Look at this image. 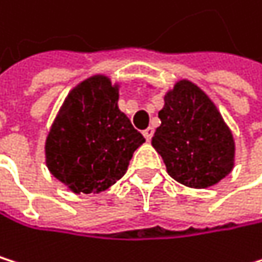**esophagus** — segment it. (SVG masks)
Listing matches in <instances>:
<instances>
[{
	"label": "esophagus",
	"instance_id": "1",
	"mask_svg": "<svg viewBox=\"0 0 262 262\" xmlns=\"http://www.w3.org/2000/svg\"><path fill=\"white\" fill-rule=\"evenodd\" d=\"M143 135H144L146 141H150V138H152V135H154V128H152V127L146 128V130H144V132H143Z\"/></svg>",
	"mask_w": 262,
	"mask_h": 262
}]
</instances>
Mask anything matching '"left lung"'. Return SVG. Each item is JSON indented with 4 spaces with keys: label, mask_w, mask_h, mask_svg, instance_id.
Wrapping results in <instances>:
<instances>
[{
    "label": "left lung",
    "mask_w": 262,
    "mask_h": 262,
    "mask_svg": "<svg viewBox=\"0 0 262 262\" xmlns=\"http://www.w3.org/2000/svg\"><path fill=\"white\" fill-rule=\"evenodd\" d=\"M158 118L161 124L152 137V146L176 182L205 189L233 171V132L213 99L197 83L177 80L164 93Z\"/></svg>",
    "instance_id": "1"
}]
</instances>
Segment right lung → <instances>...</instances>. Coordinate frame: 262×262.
Here are the masks:
<instances>
[{
    "instance_id": "1",
    "label": "right lung",
    "mask_w": 262,
    "mask_h": 262,
    "mask_svg": "<svg viewBox=\"0 0 262 262\" xmlns=\"http://www.w3.org/2000/svg\"><path fill=\"white\" fill-rule=\"evenodd\" d=\"M119 82L93 74L65 98L45 141L48 171L74 194H99L125 172L146 141L118 107Z\"/></svg>"
}]
</instances>
